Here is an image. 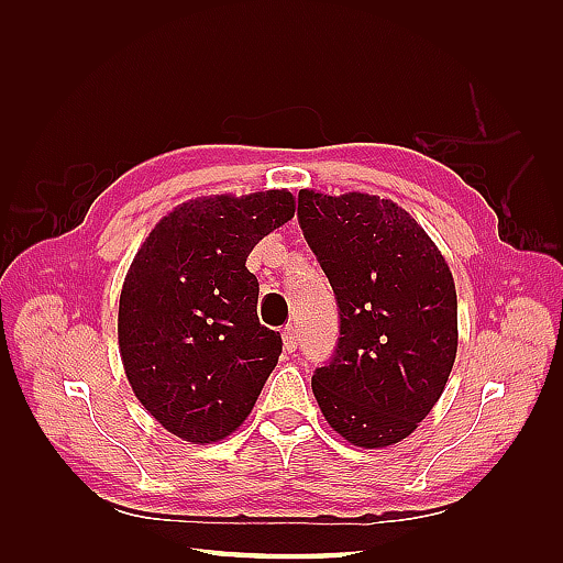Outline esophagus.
<instances>
[{
    "label": "esophagus",
    "mask_w": 563,
    "mask_h": 563,
    "mask_svg": "<svg viewBox=\"0 0 563 563\" xmlns=\"http://www.w3.org/2000/svg\"><path fill=\"white\" fill-rule=\"evenodd\" d=\"M282 338H284V350L286 352H296L298 350V329L296 327H286Z\"/></svg>",
    "instance_id": "1"
}]
</instances>
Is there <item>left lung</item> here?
<instances>
[{
  "label": "left lung",
  "mask_w": 563,
  "mask_h": 563,
  "mask_svg": "<svg viewBox=\"0 0 563 563\" xmlns=\"http://www.w3.org/2000/svg\"><path fill=\"white\" fill-rule=\"evenodd\" d=\"M298 223L335 294L338 343L312 373L323 418L350 444L383 449L432 411L457 350L451 269L395 201L298 192Z\"/></svg>",
  "instance_id": "left-lung-1"
}]
</instances>
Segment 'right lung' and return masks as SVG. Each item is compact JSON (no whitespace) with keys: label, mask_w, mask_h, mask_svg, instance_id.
<instances>
[{"label":"right lung","mask_w":563,"mask_h":563,"mask_svg":"<svg viewBox=\"0 0 563 563\" xmlns=\"http://www.w3.org/2000/svg\"><path fill=\"white\" fill-rule=\"evenodd\" d=\"M296 213L294 195L187 201L135 253L119 296V352L135 397L168 432L211 444L251 413L282 354L258 319L246 258Z\"/></svg>","instance_id":"add662e5"}]
</instances>
